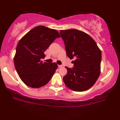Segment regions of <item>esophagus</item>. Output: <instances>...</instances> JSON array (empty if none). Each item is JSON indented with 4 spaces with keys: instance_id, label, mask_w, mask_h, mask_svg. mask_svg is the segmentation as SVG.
Wrapping results in <instances>:
<instances>
[{
    "instance_id": "obj_1",
    "label": "esophagus",
    "mask_w": 120,
    "mask_h": 120,
    "mask_svg": "<svg viewBox=\"0 0 120 120\" xmlns=\"http://www.w3.org/2000/svg\"><path fill=\"white\" fill-rule=\"evenodd\" d=\"M62 67V65H58V68H61Z\"/></svg>"
}]
</instances>
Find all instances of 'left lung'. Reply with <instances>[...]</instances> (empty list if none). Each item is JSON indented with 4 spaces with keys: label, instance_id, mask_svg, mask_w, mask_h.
Segmentation results:
<instances>
[{
    "label": "left lung",
    "instance_id": "obj_1",
    "mask_svg": "<svg viewBox=\"0 0 120 120\" xmlns=\"http://www.w3.org/2000/svg\"><path fill=\"white\" fill-rule=\"evenodd\" d=\"M66 54L73 61L74 67H67V74L63 78L70 89L82 92L91 88L101 73V51L88 34L76 29L61 30Z\"/></svg>",
    "mask_w": 120,
    "mask_h": 120
}]
</instances>
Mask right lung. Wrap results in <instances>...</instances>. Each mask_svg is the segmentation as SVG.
Segmentation results:
<instances>
[{"label":"right lung","mask_w":120,"mask_h":120,"mask_svg":"<svg viewBox=\"0 0 120 120\" xmlns=\"http://www.w3.org/2000/svg\"><path fill=\"white\" fill-rule=\"evenodd\" d=\"M60 35L56 30L38 26L26 33L16 47L14 58L15 67L24 84L32 88H40L48 84L58 65L56 62L41 61L44 52Z\"/></svg>","instance_id":"1"}]
</instances>
